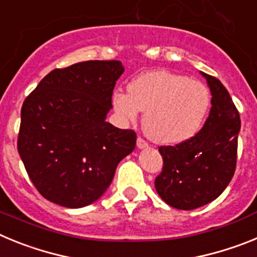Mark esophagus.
<instances>
[{
  "instance_id": "esophagus-1",
  "label": "esophagus",
  "mask_w": 257,
  "mask_h": 257,
  "mask_svg": "<svg viewBox=\"0 0 257 257\" xmlns=\"http://www.w3.org/2000/svg\"><path fill=\"white\" fill-rule=\"evenodd\" d=\"M136 145H138V148L139 149L148 148V143L145 142L144 139H142V138H138V140H136Z\"/></svg>"
}]
</instances>
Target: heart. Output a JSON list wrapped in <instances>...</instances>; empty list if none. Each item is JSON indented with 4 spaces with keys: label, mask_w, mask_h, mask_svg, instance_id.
Here are the masks:
<instances>
[{
    "label": "heart",
    "mask_w": 257,
    "mask_h": 257,
    "mask_svg": "<svg viewBox=\"0 0 257 257\" xmlns=\"http://www.w3.org/2000/svg\"><path fill=\"white\" fill-rule=\"evenodd\" d=\"M211 103L208 88L199 81L170 70H152L128 83V92H113L112 106L123 123L145 112L143 127L153 142L176 145L196 135Z\"/></svg>",
    "instance_id": "obj_1"
}]
</instances>
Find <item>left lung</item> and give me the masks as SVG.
Returning a JSON list of instances; mask_svg holds the SVG:
<instances>
[{"instance_id":"left-lung-1","label":"left lung","mask_w":257,"mask_h":257,"mask_svg":"<svg viewBox=\"0 0 257 257\" xmlns=\"http://www.w3.org/2000/svg\"><path fill=\"white\" fill-rule=\"evenodd\" d=\"M201 74L212 95L205 124L187 142L160 147L163 169L154 185L161 198L178 210H194L216 199L230 183L237 163L239 113L219 79Z\"/></svg>"}]
</instances>
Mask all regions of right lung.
<instances>
[{
	"instance_id": "right-lung-1",
	"label": "right lung",
	"mask_w": 257,
	"mask_h": 257,
	"mask_svg": "<svg viewBox=\"0 0 257 257\" xmlns=\"http://www.w3.org/2000/svg\"><path fill=\"white\" fill-rule=\"evenodd\" d=\"M123 72L118 60L54 69L23 103L18 151L32 183L50 202L68 208L91 205L135 149L133 130L106 122Z\"/></svg>"
}]
</instances>
